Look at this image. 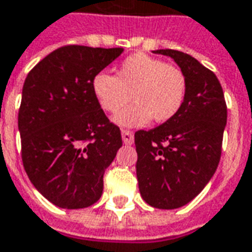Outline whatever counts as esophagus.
Instances as JSON below:
<instances>
[{
    "label": "esophagus",
    "instance_id": "1",
    "mask_svg": "<svg viewBox=\"0 0 252 252\" xmlns=\"http://www.w3.org/2000/svg\"><path fill=\"white\" fill-rule=\"evenodd\" d=\"M122 140H123V143L126 144V145H131V144L134 143V133H133L131 130L123 129L122 130Z\"/></svg>",
    "mask_w": 252,
    "mask_h": 252
}]
</instances>
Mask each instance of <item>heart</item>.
Here are the masks:
<instances>
[{"mask_svg":"<svg viewBox=\"0 0 252 252\" xmlns=\"http://www.w3.org/2000/svg\"><path fill=\"white\" fill-rule=\"evenodd\" d=\"M92 89L100 107L109 114L125 108L133 97L136 103L116 115L115 121L123 126H141L152 118L158 123L167 122L180 112L187 78L176 64L136 53L123 60L116 76L98 72Z\"/></svg>","mask_w":252,"mask_h":252,"instance_id":"b5f03b06","label":"heart"}]
</instances>
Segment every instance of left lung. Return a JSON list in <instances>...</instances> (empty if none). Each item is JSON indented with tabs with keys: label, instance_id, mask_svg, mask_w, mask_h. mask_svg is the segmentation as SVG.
Masks as SVG:
<instances>
[{
	"label": "left lung",
	"instance_id": "obj_1",
	"mask_svg": "<svg viewBox=\"0 0 252 252\" xmlns=\"http://www.w3.org/2000/svg\"><path fill=\"white\" fill-rule=\"evenodd\" d=\"M187 78L180 112L151 130H137V180L143 199L155 209L173 210L195 199L214 176L221 159L228 118L217 75L188 53L159 49Z\"/></svg>",
	"mask_w": 252,
	"mask_h": 252
}]
</instances>
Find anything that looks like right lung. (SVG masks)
<instances>
[{"instance_id":"1","label":"right lung","mask_w":252,"mask_h":252,"mask_svg":"<svg viewBox=\"0 0 252 252\" xmlns=\"http://www.w3.org/2000/svg\"><path fill=\"white\" fill-rule=\"evenodd\" d=\"M122 52L65 45L24 81L17 116L22 162L32 185L57 207L85 209L103 193L104 171L122 147V136L92 82Z\"/></svg>"}]
</instances>
